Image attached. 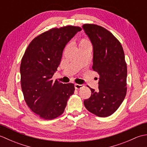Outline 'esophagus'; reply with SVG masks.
<instances>
[{"label": "esophagus", "mask_w": 147, "mask_h": 147, "mask_svg": "<svg viewBox=\"0 0 147 147\" xmlns=\"http://www.w3.org/2000/svg\"><path fill=\"white\" fill-rule=\"evenodd\" d=\"M84 86L83 85H79V84H74V87L76 89H80L83 88Z\"/></svg>", "instance_id": "esophagus-1"}]
</instances>
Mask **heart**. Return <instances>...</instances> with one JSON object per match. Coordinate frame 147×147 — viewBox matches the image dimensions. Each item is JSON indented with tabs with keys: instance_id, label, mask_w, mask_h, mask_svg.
I'll use <instances>...</instances> for the list:
<instances>
[{
	"instance_id": "heart-1",
	"label": "heart",
	"mask_w": 147,
	"mask_h": 147,
	"mask_svg": "<svg viewBox=\"0 0 147 147\" xmlns=\"http://www.w3.org/2000/svg\"><path fill=\"white\" fill-rule=\"evenodd\" d=\"M86 46H90V42L88 41V40L85 39V38H83L79 42V44H78L79 49L83 47H86Z\"/></svg>"
}]
</instances>
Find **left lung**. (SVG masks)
Segmentation results:
<instances>
[{"mask_svg":"<svg viewBox=\"0 0 147 147\" xmlns=\"http://www.w3.org/2000/svg\"><path fill=\"white\" fill-rule=\"evenodd\" d=\"M93 47V69L99 75L98 92L84 100L86 109L99 117L116 111L126 94L127 65L121 43L104 28L96 24L82 26ZM97 79V78H96Z\"/></svg>","mask_w":147,"mask_h":147,"instance_id":"left-lung-1","label":"left lung"}]
</instances>
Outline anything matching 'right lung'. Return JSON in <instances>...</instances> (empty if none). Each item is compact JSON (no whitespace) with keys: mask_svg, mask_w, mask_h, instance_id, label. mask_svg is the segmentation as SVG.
<instances>
[{"mask_svg":"<svg viewBox=\"0 0 147 147\" xmlns=\"http://www.w3.org/2000/svg\"><path fill=\"white\" fill-rule=\"evenodd\" d=\"M80 27L54 28L30 42L21 60V88L26 104L44 119L61 115L74 91L73 83L62 84L52 78L61 61L63 50Z\"/></svg>","mask_w":147,"mask_h":147,"instance_id":"add662e5","label":"right lung"}]
</instances>
